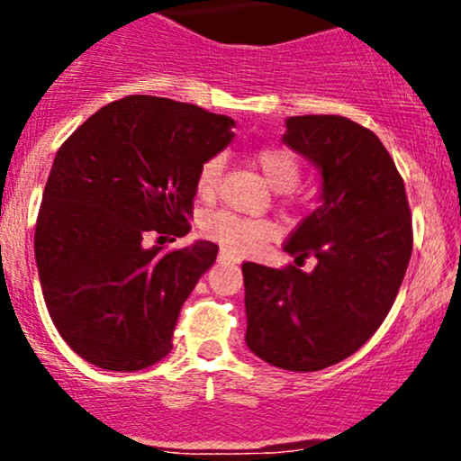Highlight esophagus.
I'll use <instances>...</instances> for the list:
<instances>
[{
  "instance_id": "1",
  "label": "esophagus",
  "mask_w": 461,
  "mask_h": 461,
  "mask_svg": "<svg viewBox=\"0 0 461 461\" xmlns=\"http://www.w3.org/2000/svg\"><path fill=\"white\" fill-rule=\"evenodd\" d=\"M219 262H223V264H238V258L234 256V253H230V251H221L219 253Z\"/></svg>"
}]
</instances>
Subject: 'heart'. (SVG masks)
<instances>
[{"label": "heart", "mask_w": 461, "mask_h": 461, "mask_svg": "<svg viewBox=\"0 0 461 461\" xmlns=\"http://www.w3.org/2000/svg\"><path fill=\"white\" fill-rule=\"evenodd\" d=\"M253 160H256L262 176L267 177V182L275 190H279V193H288V190H293L299 184L301 162L285 147H262V149L256 151ZM223 156H212L201 164L197 173V193L201 199L210 201L216 197L221 179H223ZM201 231L210 240L219 242L221 247L231 249V251L238 253H247L277 236L279 227L271 219H251V216H240L230 212V210H216V212L205 214L201 219Z\"/></svg>", "instance_id": "heart-1"}]
</instances>
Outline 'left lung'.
I'll list each match as a JSON object with an SVG mask.
<instances>
[{
    "instance_id": "left-lung-1",
    "label": "left lung",
    "mask_w": 461,
    "mask_h": 461,
    "mask_svg": "<svg viewBox=\"0 0 461 461\" xmlns=\"http://www.w3.org/2000/svg\"><path fill=\"white\" fill-rule=\"evenodd\" d=\"M284 142L321 171V205L284 245L294 264H242L247 347L312 373L353 356L379 330L411 256L403 177L382 140L338 114L290 116ZM316 257L314 272L298 267Z\"/></svg>"
}]
</instances>
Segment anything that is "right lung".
<instances>
[{
  "instance_id": "1",
  "label": "right lung",
  "mask_w": 461,
  "mask_h": 461,
  "mask_svg": "<svg viewBox=\"0 0 461 461\" xmlns=\"http://www.w3.org/2000/svg\"><path fill=\"white\" fill-rule=\"evenodd\" d=\"M234 121L193 104L128 95L88 116L58 149L34 231L41 288L58 333L105 370H140L173 348L184 301L219 247L162 251L186 236L199 167Z\"/></svg>"
}]
</instances>
